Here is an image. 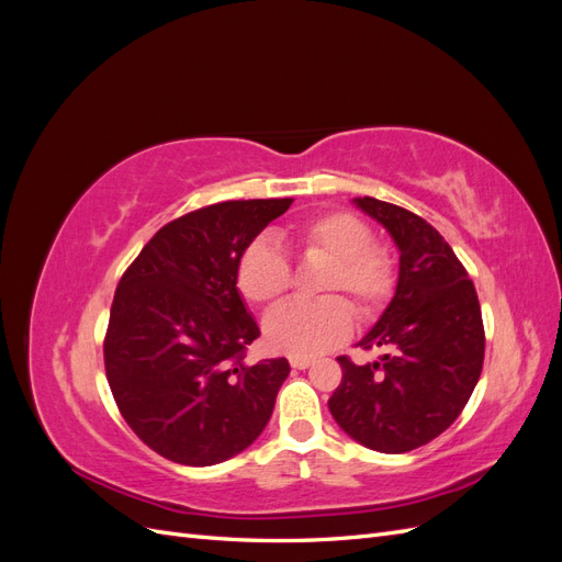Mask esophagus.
Here are the masks:
<instances>
[{"label":"esophagus","mask_w":562,"mask_h":562,"mask_svg":"<svg viewBox=\"0 0 562 562\" xmlns=\"http://www.w3.org/2000/svg\"><path fill=\"white\" fill-rule=\"evenodd\" d=\"M314 361L312 359H304V356H293L291 359V366L295 368V370H304V368H310Z\"/></svg>","instance_id":"34e87169"}]
</instances>
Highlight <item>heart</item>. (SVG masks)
I'll return each instance as SVG.
<instances>
[{"label": "heart", "mask_w": 562, "mask_h": 562, "mask_svg": "<svg viewBox=\"0 0 562 562\" xmlns=\"http://www.w3.org/2000/svg\"><path fill=\"white\" fill-rule=\"evenodd\" d=\"M293 241L307 258L330 260L318 283L321 293L351 295L363 316H375L394 295L396 269L389 252L375 246L372 229L351 213H326L293 229ZM293 283L285 255L267 241L250 244L236 262V288L250 304L271 307ZM351 304L328 295L316 302H293L265 321L267 342L288 356L326 353L351 337Z\"/></svg>", "instance_id": "heart-1"}]
</instances>
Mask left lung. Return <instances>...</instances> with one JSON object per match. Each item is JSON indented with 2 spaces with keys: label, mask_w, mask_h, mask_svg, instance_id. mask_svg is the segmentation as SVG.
I'll use <instances>...</instances> for the list:
<instances>
[{
  "label": "left lung",
  "mask_w": 562,
  "mask_h": 562,
  "mask_svg": "<svg viewBox=\"0 0 562 562\" xmlns=\"http://www.w3.org/2000/svg\"><path fill=\"white\" fill-rule=\"evenodd\" d=\"M353 203L398 246V283L359 342L389 351L366 366L339 356L342 382L328 407L361 446L401 454L443 434L479 384L485 356L481 304L464 265L427 220L372 196Z\"/></svg>",
  "instance_id": "left-lung-1"
}]
</instances>
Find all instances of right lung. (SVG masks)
<instances>
[{
	"mask_svg": "<svg viewBox=\"0 0 562 562\" xmlns=\"http://www.w3.org/2000/svg\"><path fill=\"white\" fill-rule=\"evenodd\" d=\"M293 199L223 201L164 225L116 285L105 372L119 413L176 464L211 467L262 434L291 366H246L260 337L236 262Z\"/></svg>",
	"mask_w": 562,
	"mask_h": 562,
	"instance_id": "right-lung-1",
	"label": "right lung"
}]
</instances>
